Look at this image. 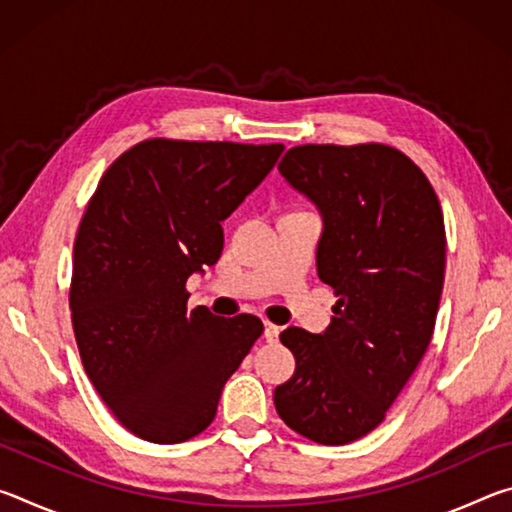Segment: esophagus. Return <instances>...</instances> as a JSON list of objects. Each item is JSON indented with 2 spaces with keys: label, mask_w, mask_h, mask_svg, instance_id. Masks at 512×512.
Wrapping results in <instances>:
<instances>
[{
  "label": "esophagus",
  "mask_w": 512,
  "mask_h": 512,
  "mask_svg": "<svg viewBox=\"0 0 512 512\" xmlns=\"http://www.w3.org/2000/svg\"><path fill=\"white\" fill-rule=\"evenodd\" d=\"M264 336H266V341H277V336H280V327H277L275 323H264Z\"/></svg>",
  "instance_id": "1"
}]
</instances>
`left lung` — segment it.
<instances>
[{"label": "left lung", "instance_id": "1", "mask_svg": "<svg viewBox=\"0 0 512 512\" xmlns=\"http://www.w3.org/2000/svg\"><path fill=\"white\" fill-rule=\"evenodd\" d=\"M277 169L323 214L316 264L336 305L325 334H280L296 372L275 388V411L318 445H348L384 422L429 348L443 210L418 164L381 142L293 146Z\"/></svg>", "mask_w": 512, "mask_h": 512}]
</instances>
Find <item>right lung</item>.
<instances>
[{"label": "right lung", "mask_w": 512, "mask_h": 512, "mask_svg": "<svg viewBox=\"0 0 512 512\" xmlns=\"http://www.w3.org/2000/svg\"><path fill=\"white\" fill-rule=\"evenodd\" d=\"M284 144L153 137L110 164L76 232L69 311L83 368L137 438L183 443L210 427L225 381L262 336L253 314L187 307V277L216 264L221 221Z\"/></svg>", "instance_id": "obj_1"}]
</instances>
